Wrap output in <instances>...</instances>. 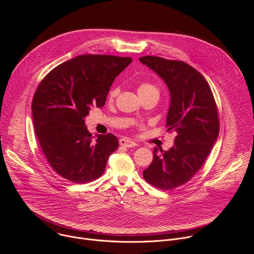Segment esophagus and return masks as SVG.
<instances>
[{
	"label": "esophagus",
	"instance_id": "34e87169",
	"mask_svg": "<svg viewBox=\"0 0 254 254\" xmlns=\"http://www.w3.org/2000/svg\"><path fill=\"white\" fill-rule=\"evenodd\" d=\"M120 144L121 146H124V147H127V148H132V147H135L136 143L128 138H126V137H123L120 139Z\"/></svg>",
	"mask_w": 254,
	"mask_h": 254
}]
</instances>
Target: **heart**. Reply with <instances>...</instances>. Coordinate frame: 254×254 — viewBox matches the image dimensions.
<instances>
[{
    "label": "heart",
    "instance_id": "heart-1",
    "mask_svg": "<svg viewBox=\"0 0 254 254\" xmlns=\"http://www.w3.org/2000/svg\"><path fill=\"white\" fill-rule=\"evenodd\" d=\"M120 92V88L119 86L115 85L112 87V89L110 90V93H108V97L110 99H114L117 97V95ZM137 93L140 97L146 96V95H151V94H156V95H160V90L159 88L154 85L153 83L150 82H141L138 84L137 86Z\"/></svg>",
    "mask_w": 254,
    "mask_h": 254
}]
</instances>
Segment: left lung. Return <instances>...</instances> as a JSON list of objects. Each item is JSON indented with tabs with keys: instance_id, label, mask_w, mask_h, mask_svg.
Masks as SVG:
<instances>
[{
	"instance_id": "8db88e82",
	"label": "left lung",
	"mask_w": 254,
	"mask_h": 254,
	"mask_svg": "<svg viewBox=\"0 0 254 254\" xmlns=\"http://www.w3.org/2000/svg\"><path fill=\"white\" fill-rule=\"evenodd\" d=\"M167 84L171 102L168 131H175L169 151L154 150V159L142 175L162 190L186 184L201 169L219 133V118L211 88L203 75L189 64L158 56L138 59Z\"/></svg>"
}]
</instances>
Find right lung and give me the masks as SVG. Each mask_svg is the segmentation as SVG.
<instances>
[{"label": "right lung", "mask_w": 254, "mask_h": 254, "mask_svg": "<svg viewBox=\"0 0 254 254\" xmlns=\"http://www.w3.org/2000/svg\"><path fill=\"white\" fill-rule=\"evenodd\" d=\"M130 57L80 55L63 62L43 78L32 101L35 133L51 168L64 179L84 184L98 179L118 149L113 133L93 139L84 118L102 107L113 82Z\"/></svg>", "instance_id": "add662e5"}]
</instances>
